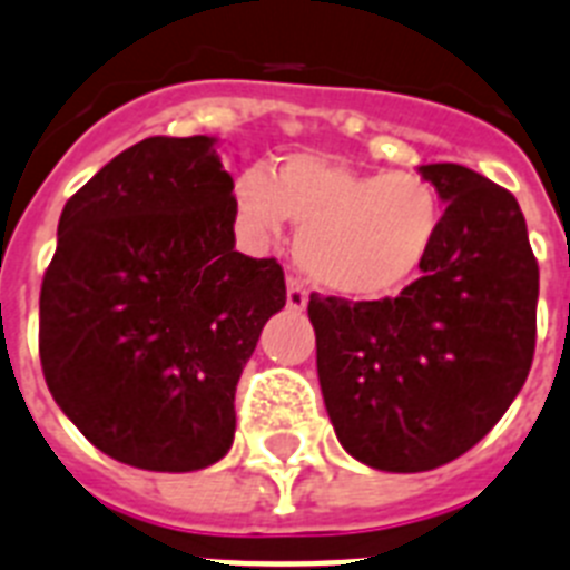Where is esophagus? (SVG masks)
<instances>
[{
  "instance_id": "34e87169",
  "label": "esophagus",
  "mask_w": 570,
  "mask_h": 570,
  "mask_svg": "<svg viewBox=\"0 0 570 570\" xmlns=\"http://www.w3.org/2000/svg\"><path fill=\"white\" fill-rule=\"evenodd\" d=\"M286 307L289 309L307 307V289L301 286L298 277H286Z\"/></svg>"
}]
</instances>
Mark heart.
Masks as SVG:
<instances>
[{"label": "heart", "mask_w": 570, "mask_h": 570, "mask_svg": "<svg viewBox=\"0 0 570 570\" xmlns=\"http://www.w3.org/2000/svg\"><path fill=\"white\" fill-rule=\"evenodd\" d=\"M243 222L272 237L298 225L295 261L327 293L348 301L392 298L421 272L442 228L430 180L413 173H360L322 155H289L234 187Z\"/></svg>", "instance_id": "heart-1"}]
</instances>
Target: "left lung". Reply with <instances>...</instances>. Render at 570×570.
<instances>
[{
  "mask_svg": "<svg viewBox=\"0 0 570 570\" xmlns=\"http://www.w3.org/2000/svg\"><path fill=\"white\" fill-rule=\"evenodd\" d=\"M445 202L421 277L397 298L309 295L316 365L354 460L415 474L456 460L510 410L535 351L539 263L510 189L460 164L419 166Z\"/></svg>",
  "mask_w": 570,
  "mask_h": 570,
  "instance_id": "left-lung-1",
  "label": "left lung"
}]
</instances>
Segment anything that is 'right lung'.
Listing matches in <instances>:
<instances>
[{
  "label": "right lung",
  "instance_id": "add662e5",
  "mask_svg": "<svg viewBox=\"0 0 570 570\" xmlns=\"http://www.w3.org/2000/svg\"><path fill=\"white\" fill-rule=\"evenodd\" d=\"M213 137H149L63 205L40 289V365L92 445L146 471L228 453L234 392L286 304L275 257L234 248L237 198Z\"/></svg>",
  "mask_w": 570,
  "mask_h": 570
}]
</instances>
